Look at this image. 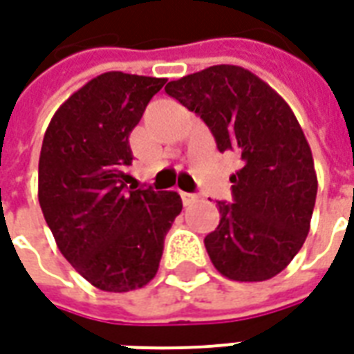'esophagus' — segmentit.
<instances>
[{"mask_svg": "<svg viewBox=\"0 0 354 354\" xmlns=\"http://www.w3.org/2000/svg\"><path fill=\"white\" fill-rule=\"evenodd\" d=\"M196 198H198V196L190 194V192H180V200H183V203H185V205H190V203H194Z\"/></svg>", "mask_w": 354, "mask_h": 354, "instance_id": "esophagus-1", "label": "esophagus"}]
</instances>
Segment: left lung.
Returning <instances> with one entry per match:
<instances>
[{"label": "left lung", "instance_id": "1", "mask_svg": "<svg viewBox=\"0 0 354 354\" xmlns=\"http://www.w3.org/2000/svg\"><path fill=\"white\" fill-rule=\"evenodd\" d=\"M166 92L243 164L230 177L232 203L216 202L209 259L232 281L272 279L301 249L317 198L313 154L292 109L260 77L226 64L167 82Z\"/></svg>", "mask_w": 354, "mask_h": 354}]
</instances>
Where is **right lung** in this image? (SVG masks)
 I'll return each instance as SVG.
<instances>
[{
	"label": "right lung",
	"instance_id": "right-lung-1",
	"mask_svg": "<svg viewBox=\"0 0 354 354\" xmlns=\"http://www.w3.org/2000/svg\"><path fill=\"white\" fill-rule=\"evenodd\" d=\"M167 79L107 71L54 113L39 156V205L60 252L95 288L128 292L156 275L183 209L177 192L128 188L131 130Z\"/></svg>",
	"mask_w": 354,
	"mask_h": 354
}]
</instances>
